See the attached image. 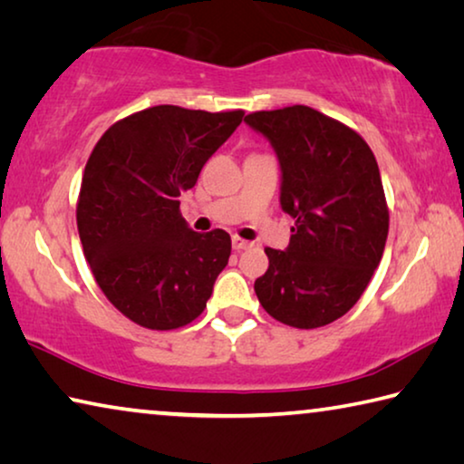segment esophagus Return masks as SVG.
<instances>
[{
  "mask_svg": "<svg viewBox=\"0 0 464 464\" xmlns=\"http://www.w3.org/2000/svg\"><path fill=\"white\" fill-rule=\"evenodd\" d=\"M232 246H234V250H246L248 246H250V242L248 240H245V238H240V237H232Z\"/></svg>",
  "mask_w": 464,
  "mask_h": 464,
  "instance_id": "esophagus-1",
  "label": "esophagus"
}]
</instances>
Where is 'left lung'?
<instances>
[{
    "instance_id": "left-lung-1",
    "label": "left lung",
    "mask_w": 464,
    "mask_h": 464,
    "mask_svg": "<svg viewBox=\"0 0 464 464\" xmlns=\"http://www.w3.org/2000/svg\"><path fill=\"white\" fill-rule=\"evenodd\" d=\"M245 121L276 150L279 201L295 219L290 246L265 248L256 298L295 329L329 324L360 300L384 253L389 205L376 158L358 131L304 104Z\"/></svg>"
}]
</instances>
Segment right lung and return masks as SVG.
I'll use <instances>...</instances> for the list:
<instances>
[{"mask_svg":"<svg viewBox=\"0 0 464 464\" xmlns=\"http://www.w3.org/2000/svg\"><path fill=\"white\" fill-rule=\"evenodd\" d=\"M242 117L151 106L111 125L90 154L75 208L83 255L102 294L135 324L180 329L214 292L230 234L193 232L179 197Z\"/></svg>","mask_w":464,"mask_h":464,"instance_id":"1","label":"right lung"}]
</instances>
